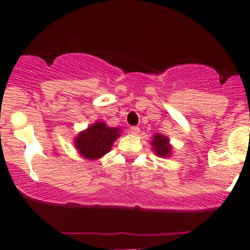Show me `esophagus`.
Here are the masks:
<instances>
[{"mask_svg": "<svg viewBox=\"0 0 250 250\" xmlns=\"http://www.w3.org/2000/svg\"><path fill=\"white\" fill-rule=\"evenodd\" d=\"M129 130H130V133H132V134H134V135H137L138 133L140 132L139 127H135V125H133V127H130Z\"/></svg>", "mask_w": 250, "mask_h": 250, "instance_id": "esophagus-1", "label": "esophagus"}]
</instances>
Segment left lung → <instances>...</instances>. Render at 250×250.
<instances>
[{"label": "left lung", "mask_w": 250, "mask_h": 250, "mask_svg": "<svg viewBox=\"0 0 250 250\" xmlns=\"http://www.w3.org/2000/svg\"><path fill=\"white\" fill-rule=\"evenodd\" d=\"M151 145L153 146L152 150L160 157H169L172 155V145L169 144V139L163 134H155L151 141Z\"/></svg>", "instance_id": "obj_1"}]
</instances>
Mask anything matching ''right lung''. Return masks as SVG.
I'll return each instance as SVG.
<instances>
[{"label": "right lung", "mask_w": 250, "mask_h": 250, "mask_svg": "<svg viewBox=\"0 0 250 250\" xmlns=\"http://www.w3.org/2000/svg\"><path fill=\"white\" fill-rule=\"evenodd\" d=\"M120 128L107 127L104 122H95L75 138V147L87 160H98L107 153L113 141L120 137Z\"/></svg>", "instance_id": "obj_1"}]
</instances>
